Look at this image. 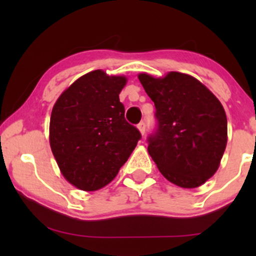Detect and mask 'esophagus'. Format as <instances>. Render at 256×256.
Here are the masks:
<instances>
[{"label":"esophagus","instance_id":"34e87169","mask_svg":"<svg viewBox=\"0 0 256 256\" xmlns=\"http://www.w3.org/2000/svg\"><path fill=\"white\" fill-rule=\"evenodd\" d=\"M137 128H138V130L140 131V134H144V132H146V122H140V124L137 125Z\"/></svg>","mask_w":256,"mask_h":256}]
</instances>
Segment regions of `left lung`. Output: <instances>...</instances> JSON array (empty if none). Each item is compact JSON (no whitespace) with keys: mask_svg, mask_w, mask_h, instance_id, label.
Instances as JSON below:
<instances>
[{"mask_svg":"<svg viewBox=\"0 0 256 256\" xmlns=\"http://www.w3.org/2000/svg\"><path fill=\"white\" fill-rule=\"evenodd\" d=\"M155 104L156 128L148 152L171 183L196 188L218 170L228 142V119L219 100L192 76H138Z\"/></svg>","mask_w":256,"mask_h":256,"instance_id":"obj_1","label":"left lung"}]
</instances>
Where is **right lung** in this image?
I'll return each mask as SVG.
<instances>
[{
	"mask_svg": "<svg viewBox=\"0 0 256 256\" xmlns=\"http://www.w3.org/2000/svg\"><path fill=\"white\" fill-rule=\"evenodd\" d=\"M125 77L86 73L61 94L50 116L52 152L64 177L85 192L110 183L142 134L125 119Z\"/></svg>",
	"mask_w": 256,
	"mask_h": 256,
	"instance_id": "add662e5",
	"label": "right lung"
}]
</instances>
